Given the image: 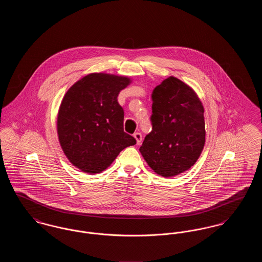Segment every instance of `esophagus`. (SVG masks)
Instances as JSON below:
<instances>
[{
	"instance_id": "34e87169",
	"label": "esophagus",
	"mask_w": 262,
	"mask_h": 262,
	"mask_svg": "<svg viewBox=\"0 0 262 262\" xmlns=\"http://www.w3.org/2000/svg\"><path fill=\"white\" fill-rule=\"evenodd\" d=\"M134 137L136 138L137 144H139V143L141 142V139H142V136H141V134H140V133H135V134H134Z\"/></svg>"
}]
</instances>
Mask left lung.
<instances>
[{
	"label": "left lung",
	"instance_id": "1",
	"mask_svg": "<svg viewBox=\"0 0 262 262\" xmlns=\"http://www.w3.org/2000/svg\"><path fill=\"white\" fill-rule=\"evenodd\" d=\"M152 130L139 151L150 168L173 178L191 168L205 144L204 108L196 92L169 76L153 89Z\"/></svg>",
	"mask_w": 262,
	"mask_h": 262
}]
</instances>
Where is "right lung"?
<instances>
[{
    "instance_id": "obj_1",
    "label": "right lung",
    "mask_w": 262,
    "mask_h": 262,
    "mask_svg": "<svg viewBox=\"0 0 262 262\" xmlns=\"http://www.w3.org/2000/svg\"><path fill=\"white\" fill-rule=\"evenodd\" d=\"M132 78L92 73L74 83L62 97L57 134L68 160L89 174L106 170L137 140L124 132V109L118 102Z\"/></svg>"
}]
</instances>
